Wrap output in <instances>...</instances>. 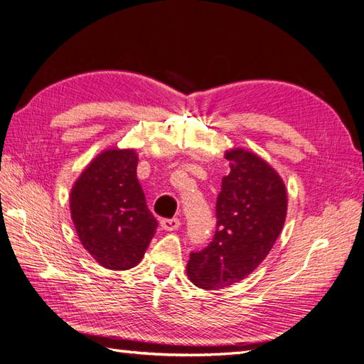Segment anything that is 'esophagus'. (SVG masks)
Returning a JSON list of instances; mask_svg holds the SVG:
<instances>
[{
    "label": "esophagus",
    "instance_id": "34e87169",
    "mask_svg": "<svg viewBox=\"0 0 364 364\" xmlns=\"http://www.w3.org/2000/svg\"><path fill=\"white\" fill-rule=\"evenodd\" d=\"M180 220L178 218H163L161 220V228L164 231H175L180 228Z\"/></svg>",
    "mask_w": 364,
    "mask_h": 364
}]
</instances>
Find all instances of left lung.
Segmentation results:
<instances>
[{
    "instance_id": "8db88e82",
    "label": "left lung",
    "mask_w": 364,
    "mask_h": 364,
    "mask_svg": "<svg viewBox=\"0 0 364 364\" xmlns=\"http://www.w3.org/2000/svg\"><path fill=\"white\" fill-rule=\"evenodd\" d=\"M231 172L217 197V230L208 247L191 252L193 285L218 290L248 277L264 262L287 217L284 180L265 159L242 147L225 151Z\"/></svg>"
}]
</instances>
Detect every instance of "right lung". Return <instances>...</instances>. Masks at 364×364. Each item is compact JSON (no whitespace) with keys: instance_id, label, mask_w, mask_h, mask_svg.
<instances>
[{"instance_id":"1","label":"right lung","mask_w":364,"mask_h":364,"mask_svg":"<svg viewBox=\"0 0 364 364\" xmlns=\"http://www.w3.org/2000/svg\"><path fill=\"white\" fill-rule=\"evenodd\" d=\"M134 149L109 147L92 158L70 193L71 218L90 256L108 269H130L158 228L136 178Z\"/></svg>"}]
</instances>
